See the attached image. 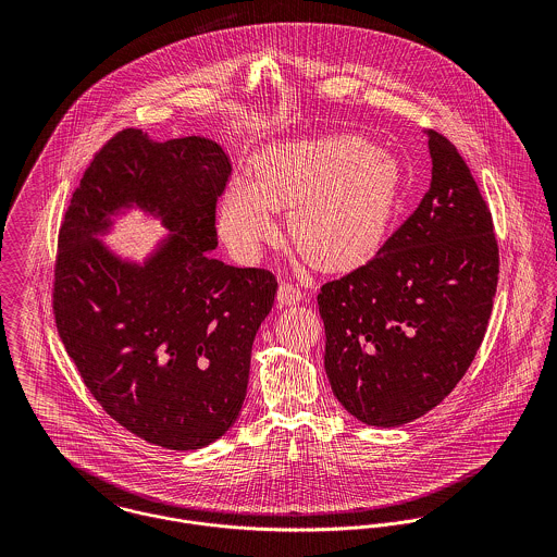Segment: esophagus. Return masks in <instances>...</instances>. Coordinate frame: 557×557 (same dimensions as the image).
I'll return each instance as SVG.
<instances>
[{
    "label": "esophagus",
    "instance_id": "1",
    "mask_svg": "<svg viewBox=\"0 0 557 557\" xmlns=\"http://www.w3.org/2000/svg\"><path fill=\"white\" fill-rule=\"evenodd\" d=\"M276 300L281 307H294V305L305 302V294L292 283H281V287L276 292Z\"/></svg>",
    "mask_w": 557,
    "mask_h": 557
}]
</instances>
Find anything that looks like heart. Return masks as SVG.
<instances>
[{"mask_svg": "<svg viewBox=\"0 0 557 557\" xmlns=\"http://www.w3.org/2000/svg\"><path fill=\"white\" fill-rule=\"evenodd\" d=\"M403 199L397 160L356 135L283 141L250 160L219 201V232L239 257L274 238L272 212H289L287 230L302 257L325 272L369 263L388 238Z\"/></svg>", "mask_w": 557, "mask_h": 557, "instance_id": "1", "label": "heart"}]
</instances>
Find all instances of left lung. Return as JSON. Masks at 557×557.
Masks as SVG:
<instances>
[{"label":"left lung","instance_id":"left-lung-1","mask_svg":"<svg viewBox=\"0 0 557 557\" xmlns=\"http://www.w3.org/2000/svg\"><path fill=\"white\" fill-rule=\"evenodd\" d=\"M424 135L433 171L420 206L367 265L318 296L332 393L371 426L407 424L453 393L497 287L491 212L470 166L446 137Z\"/></svg>","mask_w":557,"mask_h":557}]
</instances>
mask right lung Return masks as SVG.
<instances>
[{"label":"right lung","instance_id":"add662e5","mask_svg":"<svg viewBox=\"0 0 557 557\" xmlns=\"http://www.w3.org/2000/svg\"><path fill=\"white\" fill-rule=\"evenodd\" d=\"M230 171L210 139L122 131L83 173L58 239L53 311L69 356L113 420L169 450L232 429L274 305L272 272L212 257ZM133 209L165 230L144 260L103 242Z\"/></svg>","mask_w":557,"mask_h":557}]
</instances>
